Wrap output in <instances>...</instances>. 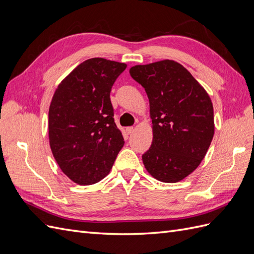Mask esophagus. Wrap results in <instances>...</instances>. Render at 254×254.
<instances>
[{"instance_id": "1", "label": "esophagus", "mask_w": 254, "mask_h": 254, "mask_svg": "<svg viewBox=\"0 0 254 254\" xmlns=\"http://www.w3.org/2000/svg\"><path fill=\"white\" fill-rule=\"evenodd\" d=\"M133 129H134L133 127H127V128H126V132H127L128 134H131V133L133 132Z\"/></svg>"}]
</instances>
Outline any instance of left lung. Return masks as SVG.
<instances>
[{
	"label": "left lung",
	"mask_w": 254,
	"mask_h": 254,
	"mask_svg": "<svg viewBox=\"0 0 254 254\" xmlns=\"http://www.w3.org/2000/svg\"><path fill=\"white\" fill-rule=\"evenodd\" d=\"M149 99L152 143L142 156L153 178L175 183L201 163L214 135V111L204 88L186 67L165 59L129 70Z\"/></svg>",
	"instance_id": "obj_1"
}]
</instances>
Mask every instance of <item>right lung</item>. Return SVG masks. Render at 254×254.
<instances>
[{"mask_svg": "<svg viewBox=\"0 0 254 254\" xmlns=\"http://www.w3.org/2000/svg\"><path fill=\"white\" fill-rule=\"evenodd\" d=\"M126 64L91 58L61 81L49 110L54 158L73 182L90 186L109 174L124 137L115 125L110 91Z\"/></svg>", "mask_w": 254, "mask_h": 254, "instance_id": "1", "label": "right lung"}]
</instances>
